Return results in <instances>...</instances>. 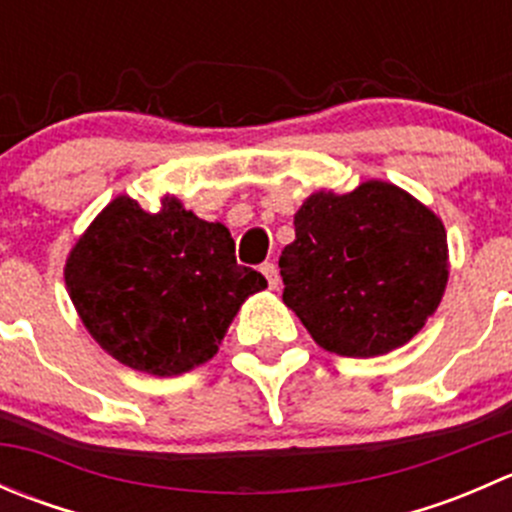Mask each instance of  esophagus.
<instances>
[{"label":"esophagus","instance_id":"1","mask_svg":"<svg viewBox=\"0 0 512 512\" xmlns=\"http://www.w3.org/2000/svg\"><path fill=\"white\" fill-rule=\"evenodd\" d=\"M260 272L265 275V280H267V285H270V289H275L277 285H280V272H277L275 262H262Z\"/></svg>","mask_w":512,"mask_h":512}]
</instances>
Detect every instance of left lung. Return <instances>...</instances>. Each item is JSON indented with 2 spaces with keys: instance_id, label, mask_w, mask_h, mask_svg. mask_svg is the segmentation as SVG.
Returning a JSON list of instances; mask_svg holds the SVG:
<instances>
[{
  "instance_id": "1",
  "label": "left lung",
  "mask_w": 512,
  "mask_h": 512,
  "mask_svg": "<svg viewBox=\"0 0 512 512\" xmlns=\"http://www.w3.org/2000/svg\"><path fill=\"white\" fill-rule=\"evenodd\" d=\"M282 299L314 342L342 356H379L409 342L448 280L441 220L379 180L347 195L314 193L282 250Z\"/></svg>"
}]
</instances>
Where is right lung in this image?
<instances>
[{
  "label": "right lung",
  "mask_w": 512,
  "mask_h": 512,
  "mask_svg": "<svg viewBox=\"0 0 512 512\" xmlns=\"http://www.w3.org/2000/svg\"><path fill=\"white\" fill-rule=\"evenodd\" d=\"M66 285L113 359L175 376L218 352L240 304L267 280L237 265L225 225L195 218L175 198L146 213L121 195L71 250Z\"/></svg>",
  "instance_id": "obj_1"
}]
</instances>
